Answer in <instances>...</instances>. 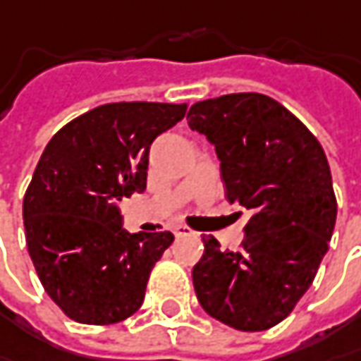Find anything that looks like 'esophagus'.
<instances>
[{
  "label": "esophagus",
  "mask_w": 361,
  "mask_h": 361,
  "mask_svg": "<svg viewBox=\"0 0 361 361\" xmlns=\"http://www.w3.org/2000/svg\"><path fill=\"white\" fill-rule=\"evenodd\" d=\"M173 234L181 238V236H190V234H194V230L188 226H183V224H178V226H173Z\"/></svg>",
  "instance_id": "1"
}]
</instances>
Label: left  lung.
<instances>
[{
	"label": "left lung",
	"instance_id": "8db88e82",
	"mask_svg": "<svg viewBox=\"0 0 361 361\" xmlns=\"http://www.w3.org/2000/svg\"><path fill=\"white\" fill-rule=\"evenodd\" d=\"M188 125L216 147L228 202L250 212L240 250L202 238L197 301L238 331L271 329L311 287L334 234L337 200L322 143L259 92L196 102Z\"/></svg>",
	"mask_w": 361,
	"mask_h": 361
}]
</instances>
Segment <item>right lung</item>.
Segmentation results:
<instances>
[{
    "label": "right lung",
    "instance_id": "right-lung-1",
    "mask_svg": "<svg viewBox=\"0 0 361 361\" xmlns=\"http://www.w3.org/2000/svg\"><path fill=\"white\" fill-rule=\"evenodd\" d=\"M185 111L102 104L64 125L42 153L24 196L25 243L42 287L72 322L111 325L143 303L173 234H129L117 204L145 190L153 139Z\"/></svg>",
    "mask_w": 361,
    "mask_h": 361
}]
</instances>
